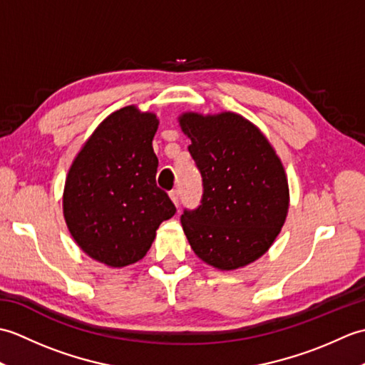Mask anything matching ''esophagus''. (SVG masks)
Masks as SVG:
<instances>
[{
	"label": "esophagus",
	"instance_id": "esophagus-1",
	"mask_svg": "<svg viewBox=\"0 0 365 365\" xmlns=\"http://www.w3.org/2000/svg\"><path fill=\"white\" fill-rule=\"evenodd\" d=\"M169 197H170V200H173V202L175 204V207L178 208V191H177V190L169 191Z\"/></svg>",
	"mask_w": 365,
	"mask_h": 365
}]
</instances>
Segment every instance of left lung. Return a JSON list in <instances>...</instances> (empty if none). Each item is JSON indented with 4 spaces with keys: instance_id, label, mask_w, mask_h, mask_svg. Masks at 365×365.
I'll list each match as a JSON object with an SVG mask.
<instances>
[{
    "instance_id": "1",
    "label": "left lung",
    "mask_w": 365,
    "mask_h": 365,
    "mask_svg": "<svg viewBox=\"0 0 365 365\" xmlns=\"http://www.w3.org/2000/svg\"><path fill=\"white\" fill-rule=\"evenodd\" d=\"M178 122L204 187L200 205L180 218L191 250L222 271L250 265L269 250L289 212L282 163L240 114L183 113Z\"/></svg>"
}]
</instances>
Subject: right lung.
<instances>
[{"mask_svg":"<svg viewBox=\"0 0 365 365\" xmlns=\"http://www.w3.org/2000/svg\"><path fill=\"white\" fill-rule=\"evenodd\" d=\"M158 119L135 105L100 123L66 178L63 210L68 232L89 257L120 268L141 260L175 207L157 187L152 141Z\"/></svg>","mask_w":365,"mask_h":365,"instance_id":"obj_1","label":"right lung"}]
</instances>
